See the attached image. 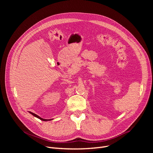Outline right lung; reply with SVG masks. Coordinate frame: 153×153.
Returning a JSON list of instances; mask_svg holds the SVG:
<instances>
[{
	"label": "right lung",
	"mask_w": 153,
	"mask_h": 153,
	"mask_svg": "<svg viewBox=\"0 0 153 153\" xmlns=\"http://www.w3.org/2000/svg\"><path fill=\"white\" fill-rule=\"evenodd\" d=\"M29 113H30V114H31V115H33L34 117H36V118H39V119H40L41 120H43V121H50V120H53V119H44V118H41L40 117H39L38 115H36L35 114H34V113H32V112H31V111H29Z\"/></svg>",
	"instance_id": "right-lung-1"
}]
</instances>
